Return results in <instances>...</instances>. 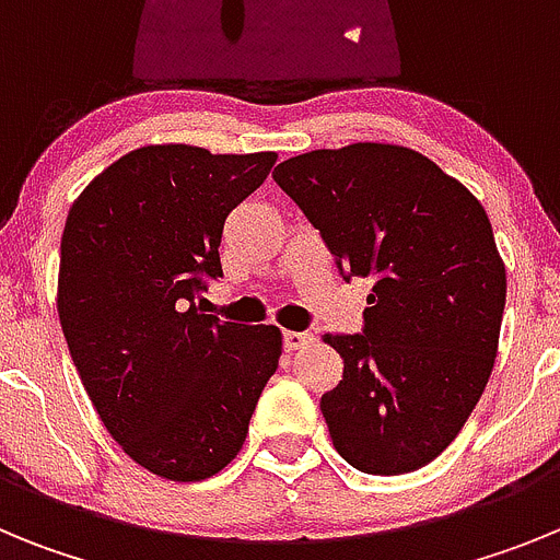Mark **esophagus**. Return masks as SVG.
Segmentation results:
<instances>
[{
    "label": "esophagus",
    "mask_w": 560,
    "mask_h": 560,
    "mask_svg": "<svg viewBox=\"0 0 560 560\" xmlns=\"http://www.w3.org/2000/svg\"><path fill=\"white\" fill-rule=\"evenodd\" d=\"M311 341H314V334H308V330H285V334H283L285 350L308 348Z\"/></svg>",
    "instance_id": "obj_1"
}]
</instances>
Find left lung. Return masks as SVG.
Masks as SVG:
<instances>
[{"label":"left lung","instance_id":"left-lung-1","mask_svg":"<svg viewBox=\"0 0 560 560\" xmlns=\"http://www.w3.org/2000/svg\"><path fill=\"white\" fill-rule=\"evenodd\" d=\"M271 176L345 280H375L364 330L325 334L345 364L319 400L334 448L364 474L418 471L465 427L497 359L508 277L488 212L423 153L387 142L300 153Z\"/></svg>","mask_w":560,"mask_h":560}]
</instances>
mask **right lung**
<instances>
[{"mask_svg": "<svg viewBox=\"0 0 560 560\" xmlns=\"http://www.w3.org/2000/svg\"><path fill=\"white\" fill-rule=\"evenodd\" d=\"M275 151L142 145L69 207L58 316L103 427L137 465L199 482L235 459L275 375V325L221 323L192 296L221 277V232Z\"/></svg>", "mask_w": 560, "mask_h": 560, "instance_id": "1", "label": "right lung"}]
</instances>
